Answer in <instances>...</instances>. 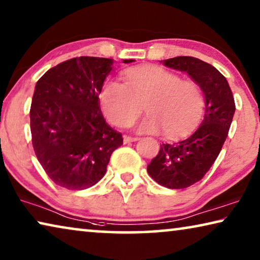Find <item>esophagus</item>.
Masks as SVG:
<instances>
[{
	"mask_svg": "<svg viewBox=\"0 0 260 260\" xmlns=\"http://www.w3.org/2000/svg\"><path fill=\"white\" fill-rule=\"evenodd\" d=\"M124 143H131L138 141V137H133V136H124Z\"/></svg>",
	"mask_w": 260,
	"mask_h": 260,
	"instance_id": "obj_1",
	"label": "esophagus"
}]
</instances>
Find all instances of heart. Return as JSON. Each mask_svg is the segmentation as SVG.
Segmentation results:
<instances>
[{
	"mask_svg": "<svg viewBox=\"0 0 260 260\" xmlns=\"http://www.w3.org/2000/svg\"><path fill=\"white\" fill-rule=\"evenodd\" d=\"M103 113L111 124L127 126L144 110L139 133L164 131L169 137L189 134L201 119L205 98L198 83L181 80L162 67H133L123 74V85L108 81L100 91Z\"/></svg>",
	"mask_w": 260,
	"mask_h": 260,
	"instance_id": "1",
	"label": "heart"
}]
</instances>
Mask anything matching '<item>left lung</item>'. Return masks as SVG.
<instances>
[{"label": "left lung", "mask_w": 260, "mask_h": 260, "mask_svg": "<svg viewBox=\"0 0 260 260\" xmlns=\"http://www.w3.org/2000/svg\"><path fill=\"white\" fill-rule=\"evenodd\" d=\"M161 62L186 72L206 98L205 117L199 129L189 137L162 144L147 165L150 177L159 185L181 189L201 180L213 166L228 137L236 106L226 79L210 63L185 55Z\"/></svg>", "instance_id": "obj_1"}]
</instances>
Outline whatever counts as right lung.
Wrapping results in <instances>:
<instances>
[{"label": "right lung", "instance_id": "right-lung-1", "mask_svg": "<svg viewBox=\"0 0 260 260\" xmlns=\"http://www.w3.org/2000/svg\"><path fill=\"white\" fill-rule=\"evenodd\" d=\"M113 63L108 58H72L36 85L30 108L34 150L49 178L63 188L98 183L111 153L123 144L122 134L108 124L100 108V91Z\"/></svg>", "mask_w": 260, "mask_h": 260}]
</instances>
